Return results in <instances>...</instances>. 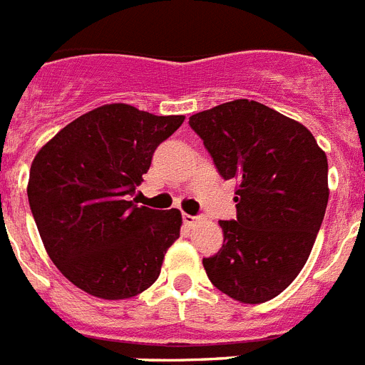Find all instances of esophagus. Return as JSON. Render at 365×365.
Instances as JSON below:
<instances>
[{"mask_svg":"<svg viewBox=\"0 0 365 365\" xmlns=\"http://www.w3.org/2000/svg\"><path fill=\"white\" fill-rule=\"evenodd\" d=\"M199 217L197 216H190V214H182V221H185L186 225H194V223H197Z\"/></svg>","mask_w":365,"mask_h":365,"instance_id":"34e87169","label":"esophagus"}]
</instances>
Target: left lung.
<instances>
[{"label": "left lung", "instance_id": "1", "mask_svg": "<svg viewBox=\"0 0 365 365\" xmlns=\"http://www.w3.org/2000/svg\"><path fill=\"white\" fill-rule=\"evenodd\" d=\"M217 173L238 180L236 220L203 258L220 292L266 303L307 264L329 203V164L312 133L262 103L236 99L190 116Z\"/></svg>", "mask_w": 365, "mask_h": 365}]
</instances>
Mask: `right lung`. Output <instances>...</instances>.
Returning <instances> with one entry per match:
<instances>
[{
    "label": "right lung",
    "mask_w": 365,
    "mask_h": 365,
    "mask_svg": "<svg viewBox=\"0 0 365 365\" xmlns=\"http://www.w3.org/2000/svg\"><path fill=\"white\" fill-rule=\"evenodd\" d=\"M182 121L125 103L103 105L34 157L27 186L34 223L53 264L86 294L129 299L160 275L182 217L177 208L138 207L133 195L155 149Z\"/></svg>",
    "instance_id": "1"
}]
</instances>
